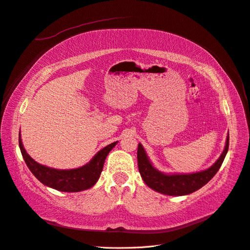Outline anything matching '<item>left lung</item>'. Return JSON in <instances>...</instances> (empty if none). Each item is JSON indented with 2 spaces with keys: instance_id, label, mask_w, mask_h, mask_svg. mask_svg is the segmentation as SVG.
I'll return each mask as SVG.
<instances>
[{
  "instance_id": "1",
  "label": "left lung",
  "mask_w": 250,
  "mask_h": 250,
  "mask_svg": "<svg viewBox=\"0 0 250 250\" xmlns=\"http://www.w3.org/2000/svg\"><path fill=\"white\" fill-rule=\"evenodd\" d=\"M229 146V135L227 136L226 146L224 149L220 158L214 163L213 166L205 171L197 172L192 174H173L168 175L156 170L151 165L148 156L142 145H138L137 150V162L139 173L142 175L144 182L148 185L150 188L163 194L167 195H186L190 194L205 186L211 178H212L216 172L219 171L221 166L225 159Z\"/></svg>"
}]
</instances>
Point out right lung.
I'll return each instance as SVG.
<instances>
[{"label":"right lung","mask_w":250,"mask_h":250,"mask_svg":"<svg viewBox=\"0 0 250 250\" xmlns=\"http://www.w3.org/2000/svg\"><path fill=\"white\" fill-rule=\"evenodd\" d=\"M116 144L117 142H115L100 150L91 162L81 168L58 170L48 168L46 166L35 162L25 151L20 134H19V146H20L22 156L31 173L45 186L63 192H79L93 187L96 182L98 181L101 171L104 169L107 154Z\"/></svg>","instance_id":"right-lung-1"}]
</instances>
